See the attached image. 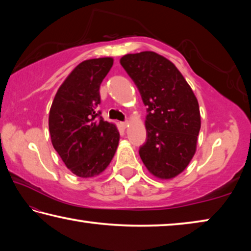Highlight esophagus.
Segmentation results:
<instances>
[{
  "label": "esophagus",
  "instance_id": "1",
  "mask_svg": "<svg viewBox=\"0 0 251 251\" xmlns=\"http://www.w3.org/2000/svg\"><path fill=\"white\" fill-rule=\"evenodd\" d=\"M121 126L123 127V128H124V129H125V128H126V127H127V126H128V122H122V123H121Z\"/></svg>",
  "mask_w": 251,
  "mask_h": 251
}]
</instances>
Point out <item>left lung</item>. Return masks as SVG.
<instances>
[{
    "label": "left lung",
    "mask_w": 251,
    "mask_h": 251,
    "mask_svg": "<svg viewBox=\"0 0 251 251\" xmlns=\"http://www.w3.org/2000/svg\"><path fill=\"white\" fill-rule=\"evenodd\" d=\"M120 62L148 107L147 139L139 156L151 175L172 179L196 152L201 124L198 100L174 63L159 54H126Z\"/></svg>",
    "instance_id": "left-lung-1"
}]
</instances>
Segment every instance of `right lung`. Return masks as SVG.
<instances>
[{"label": "right lung", "instance_id": "1", "mask_svg": "<svg viewBox=\"0 0 251 251\" xmlns=\"http://www.w3.org/2000/svg\"><path fill=\"white\" fill-rule=\"evenodd\" d=\"M112 57L86 59L56 92L50 109V141L65 166L82 178L99 176L112 161L120 143L113 123L99 118L100 86L112 69Z\"/></svg>", "mask_w": 251, "mask_h": 251}]
</instances>
